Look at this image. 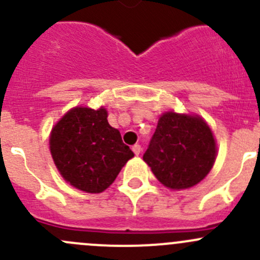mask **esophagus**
Masks as SVG:
<instances>
[{"label": "esophagus", "instance_id": "obj_1", "mask_svg": "<svg viewBox=\"0 0 260 260\" xmlns=\"http://www.w3.org/2000/svg\"><path fill=\"white\" fill-rule=\"evenodd\" d=\"M132 151L135 152L136 156H138V154L141 153V151H142V148H141V146H140V145H135V146L132 147Z\"/></svg>", "mask_w": 260, "mask_h": 260}]
</instances>
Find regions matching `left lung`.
Returning a JSON list of instances; mask_svg holds the SVG:
<instances>
[{
  "label": "left lung",
  "mask_w": 260,
  "mask_h": 260,
  "mask_svg": "<svg viewBox=\"0 0 260 260\" xmlns=\"http://www.w3.org/2000/svg\"><path fill=\"white\" fill-rule=\"evenodd\" d=\"M216 145L200 117L169 112L161 115L143 159L166 187H192L210 172Z\"/></svg>",
  "instance_id": "left-lung-1"
}]
</instances>
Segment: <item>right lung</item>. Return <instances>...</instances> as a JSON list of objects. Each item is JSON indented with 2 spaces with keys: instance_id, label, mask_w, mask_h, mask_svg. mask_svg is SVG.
I'll return each instance as SVG.
<instances>
[{
  "instance_id": "obj_1",
  "label": "right lung",
  "mask_w": 260,
  "mask_h": 260,
  "mask_svg": "<svg viewBox=\"0 0 260 260\" xmlns=\"http://www.w3.org/2000/svg\"><path fill=\"white\" fill-rule=\"evenodd\" d=\"M107 117L104 108L77 107L57 122L50 136V151L59 172L85 192L99 193L109 187L135 156Z\"/></svg>"
}]
</instances>
